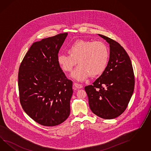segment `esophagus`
Listing matches in <instances>:
<instances>
[{"mask_svg":"<svg viewBox=\"0 0 151 151\" xmlns=\"http://www.w3.org/2000/svg\"><path fill=\"white\" fill-rule=\"evenodd\" d=\"M74 86H75L76 88L81 89L82 88H83V86L81 85V84H78V83H74Z\"/></svg>","mask_w":151,"mask_h":151,"instance_id":"esophagus-1","label":"esophagus"}]
</instances>
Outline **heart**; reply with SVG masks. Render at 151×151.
<instances>
[{
  "label": "heart",
  "mask_w": 151,
  "mask_h": 151,
  "mask_svg": "<svg viewBox=\"0 0 151 151\" xmlns=\"http://www.w3.org/2000/svg\"><path fill=\"white\" fill-rule=\"evenodd\" d=\"M68 52L69 55H58V63L63 71L70 72L77 61L79 65L71 74V77L77 81H83L89 75L93 77L99 76L106 68L109 51L101 41L78 40L70 45Z\"/></svg>",
  "instance_id": "1"
}]
</instances>
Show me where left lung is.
Masks as SVG:
<instances>
[{"mask_svg": "<svg viewBox=\"0 0 151 151\" xmlns=\"http://www.w3.org/2000/svg\"><path fill=\"white\" fill-rule=\"evenodd\" d=\"M98 35L110 45V58L101 75L85 89L92 112L111 119L127 109L134 92L135 78L132 62L124 48L108 37Z\"/></svg>", "mask_w": 151, "mask_h": 151, "instance_id": "left-lung-1", "label": "left lung"}]
</instances>
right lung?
<instances>
[{"label":"right lung","instance_id":"right-lung-1","mask_svg":"<svg viewBox=\"0 0 151 151\" xmlns=\"http://www.w3.org/2000/svg\"><path fill=\"white\" fill-rule=\"evenodd\" d=\"M67 35L59 34L33 43L19 68L21 106L41 125H59L70 114L73 82L66 78L57 61Z\"/></svg>","mask_w":151,"mask_h":151}]
</instances>
